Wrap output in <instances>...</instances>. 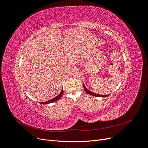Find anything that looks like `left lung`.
<instances>
[{"label":"left lung","instance_id":"8db88e82","mask_svg":"<svg viewBox=\"0 0 148 148\" xmlns=\"http://www.w3.org/2000/svg\"><path fill=\"white\" fill-rule=\"evenodd\" d=\"M83 88H84V89L85 90V91H86L88 94H89V95H92V96H96V97H107V96H109V95L110 94H109V95H99V94H96V93H95V92H92V91H89L88 89H87L86 88V87L84 86V84L83 83Z\"/></svg>","mask_w":148,"mask_h":148}]
</instances>
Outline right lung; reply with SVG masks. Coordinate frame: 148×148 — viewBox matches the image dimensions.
Masks as SVG:
<instances>
[{
  "label": "right lung",
  "mask_w": 148,
  "mask_h": 148,
  "mask_svg": "<svg viewBox=\"0 0 148 148\" xmlns=\"http://www.w3.org/2000/svg\"><path fill=\"white\" fill-rule=\"evenodd\" d=\"M63 93H64V91H63V89H62V91L61 92H60V94L58 96H57L56 97H55L54 98H53V99L49 100V101H46V102H40V104H50V103H52V102H53L55 101H57V100H59L60 98L62 96V95H63Z\"/></svg>",
  "instance_id": "obj_1"
}]
</instances>
